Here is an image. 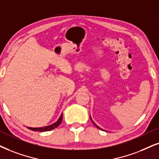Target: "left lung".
<instances>
[{"instance_id": "obj_1", "label": "left lung", "mask_w": 159, "mask_h": 159, "mask_svg": "<svg viewBox=\"0 0 159 159\" xmlns=\"http://www.w3.org/2000/svg\"><path fill=\"white\" fill-rule=\"evenodd\" d=\"M90 120H91V121H92V122H93V123H94V125H95V126H96V127H97V128H98V129H100V130H104L103 129H102V128H100L99 127V126H98V125H96L95 123H94V122H93V120H92V117H91V116H90Z\"/></svg>"}]
</instances>
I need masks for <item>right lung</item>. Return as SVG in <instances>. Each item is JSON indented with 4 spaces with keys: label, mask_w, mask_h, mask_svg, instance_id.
Segmentation results:
<instances>
[{
    "label": "right lung",
    "mask_w": 159,
    "mask_h": 159,
    "mask_svg": "<svg viewBox=\"0 0 159 159\" xmlns=\"http://www.w3.org/2000/svg\"><path fill=\"white\" fill-rule=\"evenodd\" d=\"M62 116H63V114H61L59 116V118L58 119L57 121L54 123L50 125L45 126V127H42V128H30L28 127V128L31 130H34V131H39V132H44V131H48V130H51L54 129V128H57L58 126L61 123L62 121Z\"/></svg>",
    "instance_id": "1"
}]
</instances>
